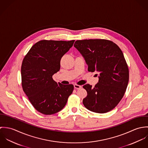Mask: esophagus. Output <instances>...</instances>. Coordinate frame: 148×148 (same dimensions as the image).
Wrapping results in <instances>:
<instances>
[{
	"label": "esophagus",
	"mask_w": 148,
	"mask_h": 148,
	"mask_svg": "<svg viewBox=\"0 0 148 148\" xmlns=\"http://www.w3.org/2000/svg\"><path fill=\"white\" fill-rule=\"evenodd\" d=\"M74 88H75V89H80V88H82V86H80V85H79L75 84L74 85Z\"/></svg>",
	"instance_id": "esophagus-1"
}]
</instances>
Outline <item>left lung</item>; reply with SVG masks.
I'll return each mask as SVG.
<instances>
[{
    "label": "left lung",
    "instance_id": "obj_1",
    "mask_svg": "<svg viewBox=\"0 0 148 148\" xmlns=\"http://www.w3.org/2000/svg\"><path fill=\"white\" fill-rule=\"evenodd\" d=\"M74 47L84 58L88 71L99 73L95 87L83 86L87 92L83 101L85 107L99 113L112 110L123 97L129 82V69L122 51L115 43L104 39L77 40Z\"/></svg>",
    "mask_w": 148,
    "mask_h": 148
}]
</instances>
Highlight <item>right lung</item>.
<instances>
[{
    "instance_id": "1",
    "label": "right lung",
    "mask_w": 148,
    "mask_h": 148,
    "mask_svg": "<svg viewBox=\"0 0 148 148\" xmlns=\"http://www.w3.org/2000/svg\"><path fill=\"white\" fill-rule=\"evenodd\" d=\"M75 40H43L35 43L24 57L21 68V85L32 105L44 114L60 111L74 86L57 83L52 76L59 71L60 60Z\"/></svg>"
}]
</instances>
